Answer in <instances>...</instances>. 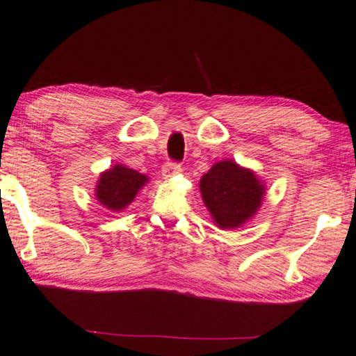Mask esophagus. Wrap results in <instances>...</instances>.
<instances>
[{
  "instance_id": "34e87169",
  "label": "esophagus",
  "mask_w": 356,
  "mask_h": 356,
  "mask_svg": "<svg viewBox=\"0 0 356 356\" xmlns=\"http://www.w3.org/2000/svg\"><path fill=\"white\" fill-rule=\"evenodd\" d=\"M180 171H182V169H180V164H177V163H166L163 166L161 174H163L164 179H171L172 176H176V174H179Z\"/></svg>"
}]
</instances>
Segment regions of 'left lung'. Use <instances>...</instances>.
I'll return each mask as SVG.
<instances>
[{
	"label": "left lung",
	"instance_id": "left-lung-1",
	"mask_svg": "<svg viewBox=\"0 0 356 356\" xmlns=\"http://www.w3.org/2000/svg\"><path fill=\"white\" fill-rule=\"evenodd\" d=\"M200 192L214 224L222 230H235L257 214L265 184L251 169L224 160L201 177Z\"/></svg>",
	"mask_w": 356,
	"mask_h": 356
}]
</instances>
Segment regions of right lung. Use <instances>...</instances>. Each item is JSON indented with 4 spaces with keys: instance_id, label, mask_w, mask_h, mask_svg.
Wrapping results in <instances>:
<instances>
[{
    "instance_id": "add662e5",
    "label": "right lung",
    "mask_w": 356,
    "mask_h": 356,
    "mask_svg": "<svg viewBox=\"0 0 356 356\" xmlns=\"http://www.w3.org/2000/svg\"><path fill=\"white\" fill-rule=\"evenodd\" d=\"M145 184H148L147 176L118 163L100 172L95 185V198L105 209L121 212L134 201Z\"/></svg>"
}]
</instances>
